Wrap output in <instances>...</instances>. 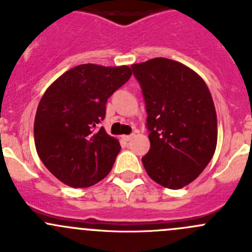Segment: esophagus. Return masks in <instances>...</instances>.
Masks as SVG:
<instances>
[{
	"label": "esophagus",
	"mask_w": 252,
	"mask_h": 252,
	"mask_svg": "<svg viewBox=\"0 0 252 252\" xmlns=\"http://www.w3.org/2000/svg\"><path fill=\"white\" fill-rule=\"evenodd\" d=\"M134 136H135V134H130V135H124L123 139H124V140H126V141H130L131 139L134 138Z\"/></svg>",
	"instance_id": "esophagus-1"
}]
</instances>
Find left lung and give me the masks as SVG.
I'll use <instances>...</instances> for the list:
<instances>
[{
  "label": "left lung",
  "mask_w": 252,
  "mask_h": 252,
  "mask_svg": "<svg viewBox=\"0 0 252 252\" xmlns=\"http://www.w3.org/2000/svg\"><path fill=\"white\" fill-rule=\"evenodd\" d=\"M146 103V173L168 189H182L206 168L217 146V114L196 72L177 61L152 58L131 64Z\"/></svg>",
  "instance_id": "left-lung-1"
}]
</instances>
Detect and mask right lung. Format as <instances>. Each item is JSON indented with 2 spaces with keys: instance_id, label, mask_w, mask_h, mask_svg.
Returning <instances> with one entry per match:
<instances>
[{
  "instance_id": "add662e5",
  "label": "right lung",
  "mask_w": 252,
  "mask_h": 252,
  "mask_svg": "<svg viewBox=\"0 0 252 252\" xmlns=\"http://www.w3.org/2000/svg\"><path fill=\"white\" fill-rule=\"evenodd\" d=\"M131 77L128 65L80 64L63 73L45 91L34 122L37 155L63 184L88 188L111 172L121 150L103 121L108 97Z\"/></svg>"
}]
</instances>
